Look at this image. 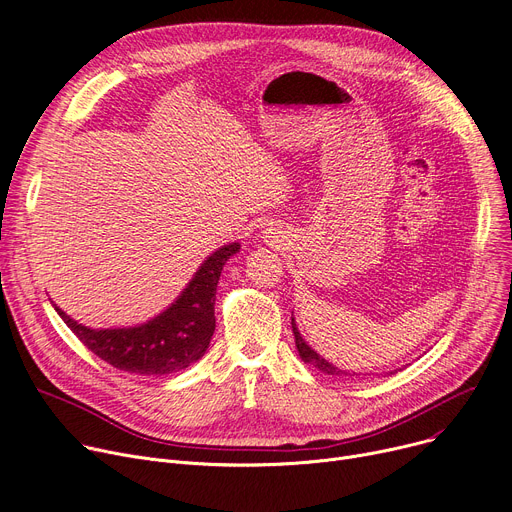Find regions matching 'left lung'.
Listing matches in <instances>:
<instances>
[{
    "instance_id": "obj_1",
    "label": "left lung",
    "mask_w": 512,
    "mask_h": 512,
    "mask_svg": "<svg viewBox=\"0 0 512 512\" xmlns=\"http://www.w3.org/2000/svg\"><path fill=\"white\" fill-rule=\"evenodd\" d=\"M291 329H294V337H296V346H298V352H300V358L304 360V362H308V364H312V367H316L319 369L321 373H325V375H333V377H354L356 373H346V371H342V369H337V367H333L331 362H327L325 358H321L319 354H316L304 339H302V335H300V331H298V327H296V321L291 319ZM358 377V375H356Z\"/></svg>"
}]
</instances>
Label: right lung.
<instances>
[{
	"label": "right lung",
	"mask_w": 512,
	"mask_h": 512,
	"mask_svg": "<svg viewBox=\"0 0 512 512\" xmlns=\"http://www.w3.org/2000/svg\"><path fill=\"white\" fill-rule=\"evenodd\" d=\"M239 252V243L216 250L185 287L179 300L156 319L129 329H89L56 306L62 321L81 342L114 369L160 377L187 369L208 350L216 319V285L225 262Z\"/></svg>",
	"instance_id": "obj_1"
}]
</instances>
